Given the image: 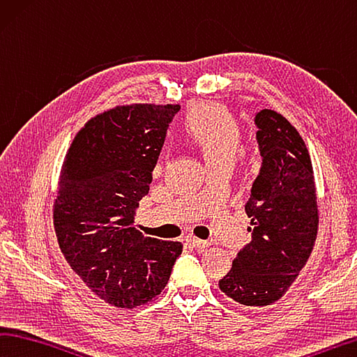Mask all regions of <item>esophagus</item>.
I'll return each instance as SVG.
<instances>
[{"instance_id": "esophagus-1", "label": "esophagus", "mask_w": 357, "mask_h": 357, "mask_svg": "<svg viewBox=\"0 0 357 357\" xmlns=\"http://www.w3.org/2000/svg\"><path fill=\"white\" fill-rule=\"evenodd\" d=\"M186 243H188L190 246L196 248V249H204V248H207V246L210 245L208 241H205V240H197V238H195V236H188V238H186Z\"/></svg>"}]
</instances>
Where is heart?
<instances>
[{
	"mask_svg": "<svg viewBox=\"0 0 357 357\" xmlns=\"http://www.w3.org/2000/svg\"><path fill=\"white\" fill-rule=\"evenodd\" d=\"M183 133L201 150L207 166L234 165L243 149V133L235 117L218 103H196L183 121Z\"/></svg>",
	"mask_w": 357,
	"mask_h": 357,
	"instance_id": "obj_1",
	"label": "heart"
}]
</instances>
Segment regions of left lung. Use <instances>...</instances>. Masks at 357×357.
Returning <instances> with one entry per match:
<instances>
[{"label": "left lung", "mask_w": 357, "mask_h": 357, "mask_svg": "<svg viewBox=\"0 0 357 357\" xmlns=\"http://www.w3.org/2000/svg\"><path fill=\"white\" fill-rule=\"evenodd\" d=\"M261 166L245 205L251 241L220 290L234 301L270 305L289 290L314 249L318 229L314 169L296 128L273 109L254 116Z\"/></svg>", "instance_id": "obj_1"}]
</instances>
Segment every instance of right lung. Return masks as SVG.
Segmentation results:
<instances>
[{
  "mask_svg": "<svg viewBox=\"0 0 357 357\" xmlns=\"http://www.w3.org/2000/svg\"><path fill=\"white\" fill-rule=\"evenodd\" d=\"M178 105L121 106L91 119L62 165L54 229L72 270L103 301L133 309L161 295L183 245L142 236L135 208Z\"/></svg>",
  "mask_w": 357,
  "mask_h": 357,
  "instance_id": "add662e5",
  "label": "right lung"
}]
</instances>
